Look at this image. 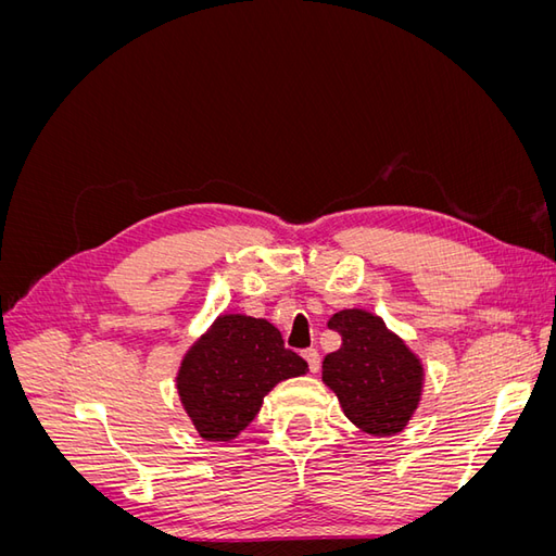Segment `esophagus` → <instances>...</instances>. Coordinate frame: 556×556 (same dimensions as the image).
Masks as SVG:
<instances>
[{
    "instance_id": "1",
    "label": "esophagus",
    "mask_w": 556,
    "mask_h": 556,
    "mask_svg": "<svg viewBox=\"0 0 556 556\" xmlns=\"http://www.w3.org/2000/svg\"><path fill=\"white\" fill-rule=\"evenodd\" d=\"M304 359L308 362V371H311V374H317V368H319V352H317V350H306V352H304Z\"/></svg>"
}]
</instances>
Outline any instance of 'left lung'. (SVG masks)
I'll list each match as a JSON object with an SVG mask.
<instances>
[{
  "instance_id": "8db88e82",
  "label": "left lung",
  "mask_w": 556,
  "mask_h": 556,
  "mask_svg": "<svg viewBox=\"0 0 556 556\" xmlns=\"http://www.w3.org/2000/svg\"><path fill=\"white\" fill-rule=\"evenodd\" d=\"M329 329L339 331L343 343L325 357L323 380L339 396L345 417L371 435L403 431L422 399V362L368 311H339Z\"/></svg>"
}]
</instances>
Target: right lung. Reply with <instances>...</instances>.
<instances>
[{
	"label": "right lung",
	"instance_id": "1",
	"mask_svg": "<svg viewBox=\"0 0 556 556\" xmlns=\"http://www.w3.org/2000/svg\"><path fill=\"white\" fill-rule=\"evenodd\" d=\"M306 371L271 323L227 313L185 352L176 387L201 439L233 441L278 382Z\"/></svg>",
	"mask_w": 556,
	"mask_h": 556
}]
</instances>
